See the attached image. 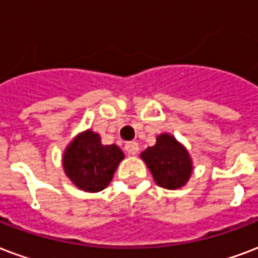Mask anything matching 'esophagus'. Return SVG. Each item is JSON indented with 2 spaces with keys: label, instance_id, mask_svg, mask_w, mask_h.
<instances>
[{
  "label": "esophagus",
  "instance_id": "obj_1",
  "mask_svg": "<svg viewBox=\"0 0 258 258\" xmlns=\"http://www.w3.org/2000/svg\"><path fill=\"white\" fill-rule=\"evenodd\" d=\"M124 149L125 151H127V154L130 155H135L139 151V145H138L137 142H127L124 145Z\"/></svg>",
  "mask_w": 258,
  "mask_h": 258
}]
</instances>
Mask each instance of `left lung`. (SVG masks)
I'll return each mask as SVG.
<instances>
[{
	"instance_id": "left-lung-1",
	"label": "left lung",
	"mask_w": 258,
	"mask_h": 258,
	"mask_svg": "<svg viewBox=\"0 0 258 258\" xmlns=\"http://www.w3.org/2000/svg\"><path fill=\"white\" fill-rule=\"evenodd\" d=\"M141 157L150 169L155 182L166 189H177L185 185L192 173L188 151L168 134L157 138L154 146L147 147Z\"/></svg>"
}]
</instances>
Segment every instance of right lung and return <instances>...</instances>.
<instances>
[{"label":"right lung","mask_w":258,"mask_h":258,"mask_svg":"<svg viewBox=\"0 0 258 258\" xmlns=\"http://www.w3.org/2000/svg\"><path fill=\"white\" fill-rule=\"evenodd\" d=\"M124 158L116 145H101L98 134H80L64 151L63 168L69 178L86 192L103 190L111 182L117 165Z\"/></svg>","instance_id":"add662e5"}]
</instances>
